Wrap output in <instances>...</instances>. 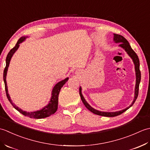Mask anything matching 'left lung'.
<instances>
[{
    "instance_id": "obj_1",
    "label": "left lung",
    "mask_w": 150,
    "mask_h": 150,
    "mask_svg": "<svg viewBox=\"0 0 150 150\" xmlns=\"http://www.w3.org/2000/svg\"><path fill=\"white\" fill-rule=\"evenodd\" d=\"M114 40L115 42L118 43L120 42L119 46L122 47V48L125 50L126 52L128 53V55L130 56V57L133 59V61L135 64V72H136V86H135V98L134 100H133L132 104L130 105L129 107H128L126 109L123 110H121L119 111H116V112H103V111H100L93 109V108L91 107L90 105H89L87 102L85 100L84 98L83 97L81 93V88L79 89V91H80V96L81 98L82 101V103L84 104V106L86 107L88 110H90L91 112L93 113L94 114L98 115L100 116H104V117H115L117 115H119L122 114L124 113V111H126L127 110H128L129 108L133 106V104L135 103L137 98L138 95H139V84L140 82H141V71H140V63H139V57L137 55L136 53L132 50V48L130 46L128 41L125 38L122 37V35H120L118 34H114Z\"/></svg>"
}]
</instances>
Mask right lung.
I'll list each match as a JSON object with an SVG mask.
<instances>
[{
  "label": "right lung",
  "instance_id": "add662e5",
  "mask_svg": "<svg viewBox=\"0 0 150 150\" xmlns=\"http://www.w3.org/2000/svg\"><path fill=\"white\" fill-rule=\"evenodd\" d=\"M25 39H26V37H24L20 38L19 40L17 41V42L16 44L15 47H13V48L9 51L7 57H6V65L4 70V73H3V79H4L6 96H7V98L9 100V101L10 102V103L12 104V106L21 113L24 115V116L29 117L30 118H33V119H43V118H46L52 115H53V113H55L56 112V111L57 110V108H58V98H59V92L60 91V89H61L63 86L65 84L66 82L68 81V78H66V79H64V80L58 82V83L55 86V87H54L53 89L52 96V98H51L50 103L47 104L46 106L42 108V110L30 113V112H26V111H22L21 109H20V108H18L17 106H16L15 105L12 103L11 100L10 99V97H9V95L8 93V88H7V84H6V74H7L8 68L9 66V62H10L11 57L18 49V47H19V44L21 43L22 41H24Z\"/></svg>",
  "mask_w": 150,
  "mask_h": 150
}]
</instances>
